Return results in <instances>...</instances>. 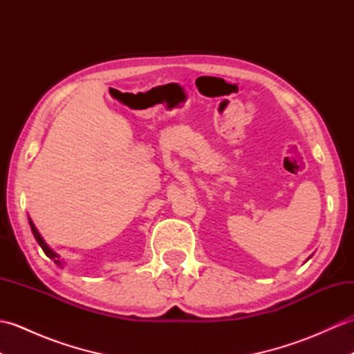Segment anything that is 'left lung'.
<instances>
[{
  "label": "left lung",
  "instance_id": "1",
  "mask_svg": "<svg viewBox=\"0 0 354 354\" xmlns=\"http://www.w3.org/2000/svg\"><path fill=\"white\" fill-rule=\"evenodd\" d=\"M310 257H312V255H310ZM310 257H309V259H310ZM309 259H307V260H309Z\"/></svg>",
  "mask_w": 354,
  "mask_h": 354
}]
</instances>
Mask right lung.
I'll return each instance as SVG.
<instances>
[{"label":"right lung","mask_w":354,"mask_h":354,"mask_svg":"<svg viewBox=\"0 0 354 354\" xmlns=\"http://www.w3.org/2000/svg\"><path fill=\"white\" fill-rule=\"evenodd\" d=\"M28 223H30V228H32V232H33V236H35V239H36V242L39 243V246L42 248V251L45 252V255H47L48 259H51V260H55V263L57 266H64V261L61 260V255H57L55 251L51 250V248L45 243V240L42 239V236L39 234V231H37V228L35 227V223H33V221L30 219L28 217Z\"/></svg>","instance_id":"1"}]
</instances>
